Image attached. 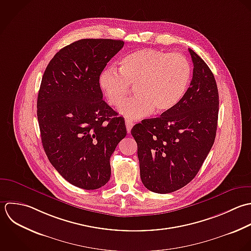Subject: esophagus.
<instances>
[{
	"label": "esophagus",
	"mask_w": 251,
	"mask_h": 251,
	"mask_svg": "<svg viewBox=\"0 0 251 251\" xmlns=\"http://www.w3.org/2000/svg\"><path fill=\"white\" fill-rule=\"evenodd\" d=\"M125 124H126V129H127V132L128 133H130L131 132V130H132V128H133V122L132 121H130V120H126L125 121Z\"/></svg>",
	"instance_id": "34e87169"
}]
</instances>
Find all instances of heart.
I'll list each match as a JSON object with an SVG mask.
<instances>
[{"label": "heart", "mask_w": 251, "mask_h": 251, "mask_svg": "<svg viewBox=\"0 0 251 251\" xmlns=\"http://www.w3.org/2000/svg\"><path fill=\"white\" fill-rule=\"evenodd\" d=\"M192 77L189 59L181 53H169L153 49H142L126 55L120 62V70L104 69L100 85L107 101L119 106L135 87L137 95L119 107L124 117L136 120L169 111L184 98Z\"/></svg>", "instance_id": "b5f03b06"}]
</instances>
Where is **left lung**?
I'll return each mask as SVG.
<instances>
[{"label": "left lung", "instance_id": "left-lung-1", "mask_svg": "<svg viewBox=\"0 0 251 251\" xmlns=\"http://www.w3.org/2000/svg\"><path fill=\"white\" fill-rule=\"evenodd\" d=\"M193 79L182 100L159 117L144 119L131 134L138 145L144 186L157 194L173 193L198 174L215 140L219 94L204 60L189 49Z\"/></svg>", "mask_w": 251, "mask_h": 251}]
</instances>
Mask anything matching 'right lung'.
Masks as SVG:
<instances>
[{
  "instance_id": "add662e5",
  "label": "right lung",
  "mask_w": 251,
  "mask_h": 251,
  "mask_svg": "<svg viewBox=\"0 0 251 251\" xmlns=\"http://www.w3.org/2000/svg\"><path fill=\"white\" fill-rule=\"evenodd\" d=\"M112 39H82L57 51L40 86L37 116L45 152L70 184L96 190L110 179V156L127 131L104 100L100 76L123 48Z\"/></svg>"
}]
</instances>
